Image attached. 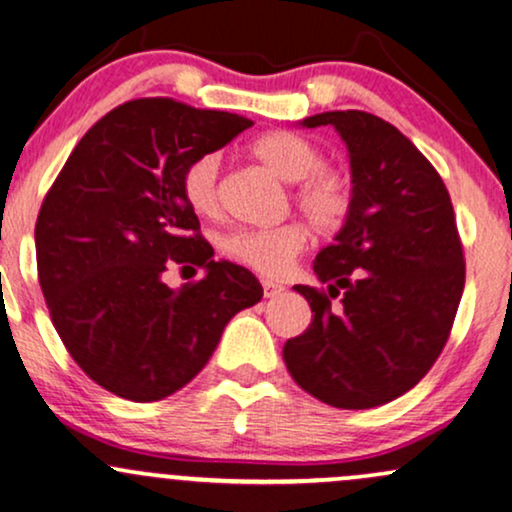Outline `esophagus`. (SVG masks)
Listing matches in <instances>:
<instances>
[{
    "label": "esophagus",
    "instance_id": "esophagus-1",
    "mask_svg": "<svg viewBox=\"0 0 512 512\" xmlns=\"http://www.w3.org/2000/svg\"><path fill=\"white\" fill-rule=\"evenodd\" d=\"M262 288H264V298H276V295L283 293V283L279 281L262 279Z\"/></svg>",
    "mask_w": 512,
    "mask_h": 512
}]
</instances>
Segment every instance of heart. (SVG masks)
Returning <instances> with one entry per match:
<instances>
[{"label": "heart", "instance_id": "1", "mask_svg": "<svg viewBox=\"0 0 512 512\" xmlns=\"http://www.w3.org/2000/svg\"><path fill=\"white\" fill-rule=\"evenodd\" d=\"M252 152L283 181H298L295 205L317 231H334L348 217L353 202L350 178L338 169L322 166V150L305 135L293 131L264 133L252 143ZM219 155H202L186 166L181 178L183 197L197 214H214L219 207ZM307 243L300 224L274 229H233L221 236L219 248L233 262L245 264L262 276H281Z\"/></svg>", "mask_w": 512, "mask_h": 512}]
</instances>
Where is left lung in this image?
Returning a JSON list of instances; mask_svg holds the SVG:
<instances>
[{"label":"left lung","instance_id":"left-lung-1","mask_svg":"<svg viewBox=\"0 0 512 512\" xmlns=\"http://www.w3.org/2000/svg\"><path fill=\"white\" fill-rule=\"evenodd\" d=\"M348 147L353 202L334 243L315 257L324 288L295 286L312 307L283 360L300 389L343 410L403 396L446 346L465 288L451 195L415 145L379 116L322 112Z\"/></svg>","mask_w":512,"mask_h":512}]
</instances>
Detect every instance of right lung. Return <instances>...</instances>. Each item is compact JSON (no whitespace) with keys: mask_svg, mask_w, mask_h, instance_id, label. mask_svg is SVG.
<instances>
[{"mask_svg":"<svg viewBox=\"0 0 512 512\" xmlns=\"http://www.w3.org/2000/svg\"><path fill=\"white\" fill-rule=\"evenodd\" d=\"M245 116L171 97L121 104L80 138L35 224L54 329L102 389L162 400L207 365L224 326L262 300L245 267L214 260L181 178L193 159L250 128ZM171 261L206 276L166 287Z\"/></svg>","mask_w":512,"mask_h":512,"instance_id":"obj_1","label":"right lung"}]
</instances>
